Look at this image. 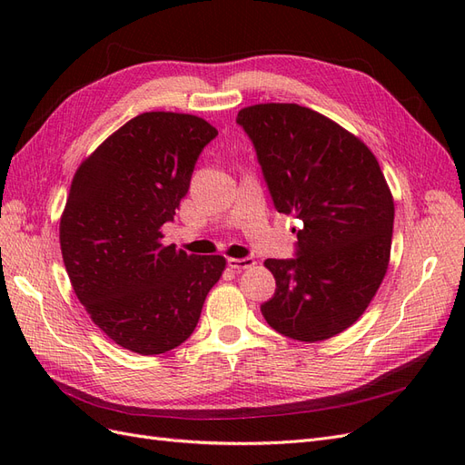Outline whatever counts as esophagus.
I'll use <instances>...</instances> for the list:
<instances>
[{
	"label": "esophagus",
	"mask_w": 465,
	"mask_h": 465,
	"mask_svg": "<svg viewBox=\"0 0 465 465\" xmlns=\"http://www.w3.org/2000/svg\"><path fill=\"white\" fill-rule=\"evenodd\" d=\"M256 262L252 258H231L229 260V267L234 272H244V270H250V267H254Z\"/></svg>",
	"instance_id": "obj_1"
}]
</instances>
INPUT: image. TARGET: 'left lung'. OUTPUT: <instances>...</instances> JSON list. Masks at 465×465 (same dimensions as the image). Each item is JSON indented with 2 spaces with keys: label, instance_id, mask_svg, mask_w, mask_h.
Segmentation results:
<instances>
[{
  "label": "left lung",
  "instance_id": "obj_1",
  "mask_svg": "<svg viewBox=\"0 0 465 465\" xmlns=\"http://www.w3.org/2000/svg\"><path fill=\"white\" fill-rule=\"evenodd\" d=\"M275 209L301 221L294 260H265L275 294L262 304L291 340L323 341L367 311L390 263L393 198L374 153L340 124L301 104L238 112Z\"/></svg>",
  "mask_w": 465,
  "mask_h": 465
}]
</instances>
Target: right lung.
Returning a JSON list of instances; mask_svg holds the SVG:
<instances>
[{"label":"right lung","instance_id":"right-lung-1","mask_svg":"<svg viewBox=\"0 0 465 465\" xmlns=\"http://www.w3.org/2000/svg\"><path fill=\"white\" fill-rule=\"evenodd\" d=\"M217 130L200 116L143 112L79 164L60 219L65 272L91 320L116 345L161 355L198 326L223 256L163 244Z\"/></svg>","mask_w":465,"mask_h":465}]
</instances>
